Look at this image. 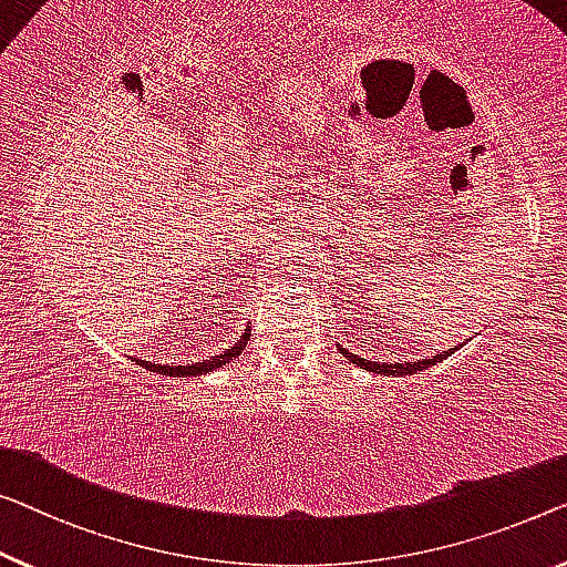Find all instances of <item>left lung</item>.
Masks as SVG:
<instances>
[{
    "label": "left lung",
    "instance_id": "1",
    "mask_svg": "<svg viewBox=\"0 0 567 567\" xmlns=\"http://www.w3.org/2000/svg\"><path fill=\"white\" fill-rule=\"evenodd\" d=\"M461 346H463V343L455 346V349L441 351V353H435V357H425V359H420V361H404V364H384V361H369V359H361V357H357V353H349V351H346L341 343H336V349L341 351L343 357L351 361V364H357V367H361V369H367L369 374L404 377V374H415V371H422V369H427V367H435V364H441L443 359H447V357H451V353L458 351Z\"/></svg>",
    "mask_w": 567,
    "mask_h": 567
}]
</instances>
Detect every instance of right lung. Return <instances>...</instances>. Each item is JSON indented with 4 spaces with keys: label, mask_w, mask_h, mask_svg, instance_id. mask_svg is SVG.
I'll use <instances>...</instances> for the list:
<instances>
[{
    "label": "right lung",
    "mask_w": 567,
    "mask_h": 567,
    "mask_svg": "<svg viewBox=\"0 0 567 567\" xmlns=\"http://www.w3.org/2000/svg\"><path fill=\"white\" fill-rule=\"evenodd\" d=\"M251 328L247 326L244 328V333L239 336V341H236L234 346H229V349H224L218 357H210V359H203V361H196V364H177V367H171V364H155V361H142V359H134L142 369L147 371H155V374H163V377H200V374H208V371L214 369H221L229 364V361H234L239 353L247 349V341H249V333Z\"/></svg>",
    "instance_id": "1"
}]
</instances>
